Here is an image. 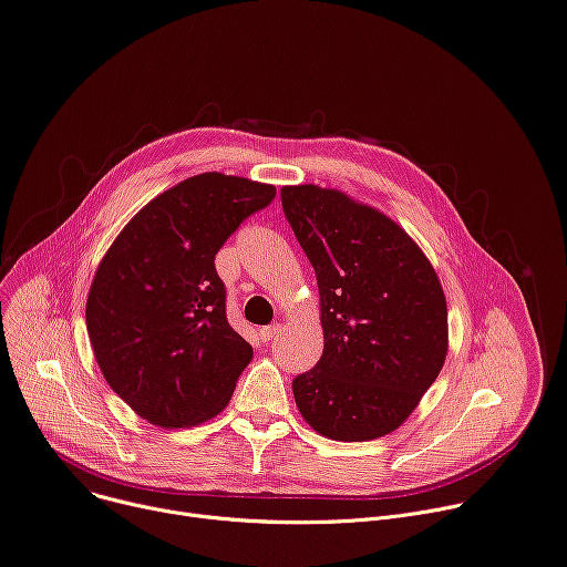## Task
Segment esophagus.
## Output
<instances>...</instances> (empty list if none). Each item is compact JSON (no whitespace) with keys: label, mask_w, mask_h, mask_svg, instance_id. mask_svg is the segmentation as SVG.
<instances>
[{"label":"esophagus","mask_w":567,"mask_h":567,"mask_svg":"<svg viewBox=\"0 0 567 567\" xmlns=\"http://www.w3.org/2000/svg\"><path fill=\"white\" fill-rule=\"evenodd\" d=\"M281 333V324H272V327H266V329H261L259 331V338L264 340V342H270L275 336H279Z\"/></svg>","instance_id":"obj_1"}]
</instances>
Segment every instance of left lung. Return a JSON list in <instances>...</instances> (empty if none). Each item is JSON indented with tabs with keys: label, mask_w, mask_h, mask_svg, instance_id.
<instances>
[{
	"label": "left lung",
	"mask_w": 567,
	"mask_h": 567,
	"mask_svg": "<svg viewBox=\"0 0 567 567\" xmlns=\"http://www.w3.org/2000/svg\"><path fill=\"white\" fill-rule=\"evenodd\" d=\"M281 205L316 270L324 331L320 362L292 381L295 403L336 442L390 434L444 367V288L401 225L338 188L284 186Z\"/></svg>",
	"instance_id": "obj_1"
}]
</instances>
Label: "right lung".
<instances>
[{
    "instance_id": "obj_1",
    "label": "right lung",
    "mask_w": 567,
    "mask_h": 567,
    "mask_svg": "<svg viewBox=\"0 0 567 567\" xmlns=\"http://www.w3.org/2000/svg\"><path fill=\"white\" fill-rule=\"evenodd\" d=\"M275 194L247 177L194 175L137 212L101 259L87 336L107 385L148 423L198 425L229 403L251 347L227 322L214 259Z\"/></svg>"
}]
</instances>
